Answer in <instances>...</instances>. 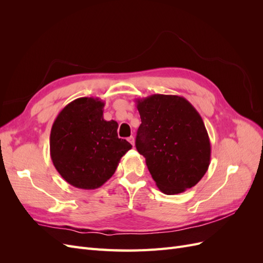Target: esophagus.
<instances>
[{"label":"esophagus","instance_id":"esophagus-1","mask_svg":"<svg viewBox=\"0 0 263 263\" xmlns=\"http://www.w3.org/2000/svg\"><path fill=\"white\" fill-rule=\"evenodd\" d=\"M127 140H128L129 142H130V144L133 145V146H135V138L133 137V136H130V137H128V139H127Z\"/></svg>","mask_w":263,"mask_h":263}]
</instances>
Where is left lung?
I'll list each match as a JSON object with an SVG mask.
<instances>
[{
	"mask_svg": "<svg viewBox=\"0 0 263 263\" xmlns=\"http://www.w3.org/2000/svg\"><path fill=\"white\" fill-rule=\"evenodd\" d=\"M141 124L136 148L156 185L173 195L197 184L209 169L211 142L201 115L178 95L136 100Z\"/></svg>",
	"mask_w": 263,
	"mask_h": 263,
	"instance_id": "left-lung-1",
	"label": "left lung"
}]
</instances>
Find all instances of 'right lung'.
Here are the masks:
<instances>
[{
	"label": "right lung",
	"mask_w": 263,
	"mask_h": 263,
	"mask_svg": "<svg viewBox=\"0 0 263 263\" xmlns=\"http://www.w3.org/2000/svg\"><path fill=\"white\" fill-rule=\"evenodd\" d=\"M105 103L80 98L62 108L51 127L50 157L69 184L94 190L113 176L121 158L132 149L118 138V124L103 118Z\"/></svg>",
	"instance_id": "add662e5"
}]
</instances>
